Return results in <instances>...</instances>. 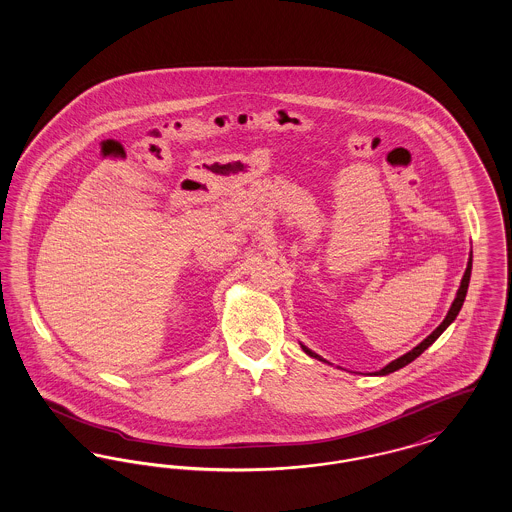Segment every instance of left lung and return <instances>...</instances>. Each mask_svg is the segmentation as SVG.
<instances>
[{"instance_id": "obj_1", "label": "left lung", "mask_w": 512, "mask_h": 512, "mask_svg": "<svg viewBox=\"0 0 512 512\" xmlns=\"http://www.w3.org/2000/svg\"><path fill=\"white\" fill-rule=\"evenodd\" d=\"M470 272H472V251H470V257H468V263H466V270H464L463 280H461V286H459V290H457V295H455V301L451 303V307H449V311H447V315L443 318V322L439 324L438 328L426 338V340L420 341L416 347H413L409 353H405V355H401L399 359H395V361H391L390 365L384 366L382 370H378V372H374V376H386V374H391V372H395V370H399V368H403V366L409 365V363H413L414 359L418 357V355H422L434 341L438 340L439 336L447 330V326L457 318L459 315V311H461V307H463L464 297H466V292H468V284H470ZM301 349L309 355V357H313V359H318V361H322V363H328L326 359H322L320 355H317L315 351H311L307 345H303L301 343ZM330 365V363H328Z\"/></svg>"}]
</instances>
